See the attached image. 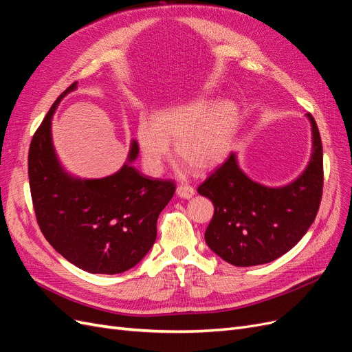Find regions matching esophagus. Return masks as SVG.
I'll use <instances>...</instances> for the list:
<instances>
[{
  "mask_svg": "<svg viewBox=\"0 0 352 352\" xmlns=\"http://www.w3.org/2000/svg\"><path fill=\"white\" fill-rule=\"evenodd\" d=\"M176 194H177V197H180V198L189 199V198L194 197L195 189H194L192 186H190V185H179L177 189H176Z\"/></svg>",
  "mask_w": 352,
  "mask_h": 352,
  "instance_id": "esophagus-1",
  "label": "esophagus"
}]
</instances>
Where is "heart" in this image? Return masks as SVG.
Instances as JSON below:
<instances>
[{
	"instance_id": "1",
	"label": "heart",
	"mask_w": 352,
	"mask_h": 352,
	"mask_svg": "<svg viewBox=\"0 0 352 352\" xmlns=\"http://www.w3.org/2000/svg\"><path fill=\"white\" fill-rule=\"evenodd\" d=\"M238 124V110L230 101L198 98L154 113L150 122H140L136 140L146 170L163 172L176 142L177 157L194 172H208L229 153Z\"/></svg>"
}]
</instances>
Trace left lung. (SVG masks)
Here are the masks:
<instances>
[{"label": "left lung", "instance_id": "obj_1", "mask_svg": "<svg viewBox=\"0 0 352 352\" xmlns=\"http://www.w3.org/2000/svg\"><path fill=\"white\" fill-rule=\"evenodd\" d=\"M313 155L305 172L292 184L267 188L238 167L233 154L198 186L211 199L214 214L206 242L220 258L250 267L270 263L292 250L310 229L323 195V146L316 120Z\"/></svg>", "mask_w": 352, "mask_h": 352}]
</instances>
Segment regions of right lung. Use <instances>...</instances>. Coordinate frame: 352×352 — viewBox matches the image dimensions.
Segmentation results:
<instances>
[{"label":"right lung","mask_w":352,"mask_h":352,"mask_svg":"<svg viewBox=\"0 0 352 352\" xmlns=\"http://www.w3.org/2000/svg\"><path fill=\"white\" fill-rule=\"evenodd\" d=\"M51 105L29 146L28 173L32 204L42 235L76 267L94 274L132 269L151 250L157 219L172 199L173 180L150 179L129 164L92 180L70 177L51 142V117L66 94ZM138 155L133 142L129 162Z\"/></svg>","instance_id":"1"}]
</instances>
